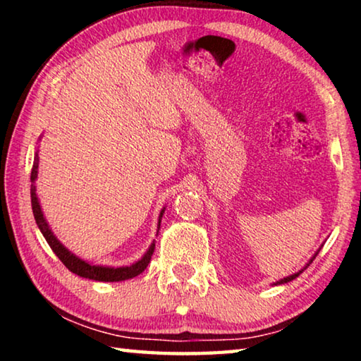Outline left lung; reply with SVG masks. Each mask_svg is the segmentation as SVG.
Segmentation results:
<instances>
[{
  "label": "left lung",
  "mask_w": 361,
  "mask_h": 361,
  "mask_svg": "<svg viewBox=\"0 0 361 361\" xmlns=\"http://www.w3.org/2000/svg\"><path fill=\"white\" fill-rule=\"evenodd\" d=\"M315 256H317V255H315ZM315 256H314V258H312V259H315ZM312 259H310V262H312ZM310 262H309V264H310ZM309 264H307V266H309ZM301 272H302V271H299L298 274H293V276H290V277H285V279H282V280H280V282H277V283L280 285V283H286V282H291V280H293V279H296V277H298V276H299V274H301Z\"/></svg>",
  "instance_id": "left-lung-1"
}]
</instances>
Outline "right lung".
I'll list each match as a JSON object with an SVG mask.
<instances>
[{"label":"right lung","instance_id":"add662e5","mask_svg":"<svg viewBox=\"0 0 361 361\" xmlns=\"http://www.w3.org/2000/svg\"><path fill=\"white\" fill-rule=\"evenodd\" d=\"M36 176H38V154H35L32 176H30V180H32V188H30V194H32L33 215H35V219H36V224H38L39 231L42 232V235H44V239L49 243V247L52 248V252L59 256V259L63 262L65 267L68 269V271H71L73 274H76V276H79V277L90 279V280H99V282H121V280L137 277L138 274H142L145 271L146 266L149 264L152 253H154V243H152L148 252L145 253L143 258L137 261L135 264L126 266V267H116V269L114 267H103V266H92V264H89V262L76 258V256L73 253H70L68 250H66L62 245V243H60L56 239V235H54L52 231L49 229L44 216H42L38 197H36V186H35ZM162 213H164V210H162ZM162 213H161V216H162ZM159 223H161V219H159Z\"/></svg>","mask_w":361,"mask_h":361}]
</instances>
